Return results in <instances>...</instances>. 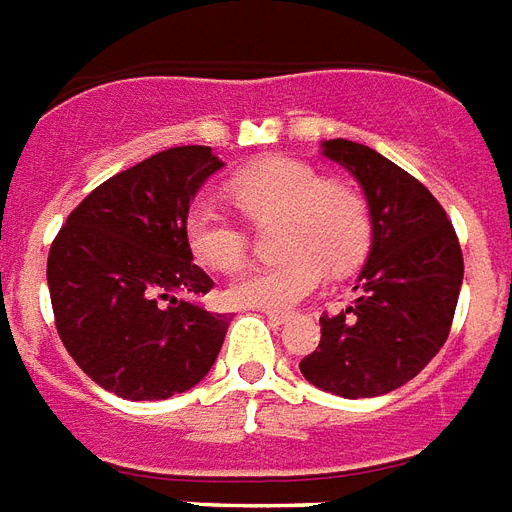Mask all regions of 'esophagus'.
<instances>
[{
	"instance_id": "1",
	"label": "esophagus",
	"mask_w": 512,
	"mask_h": 512,
	"mask_svg": "<svg viewBox=\"0 0 512 512\" xmlns=\"http://www.w3.org/2000/svg\"><path fill=\"white\" fill-rule=\"evenodd\" d=\"M263 314L271 319L273 325H284L287 322V314H282V311H263Z\"/></svg>"
}]
</instances>
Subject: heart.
Returning a JSON list of instances; mask_svg holds the SVG:
<instances>
[{
	"label": "heart",
	"instance_id": "b5f03b06",
	"mask_svg": "<svg viewBox=\"0 0 512 512\" xmlns=\"http://www.w3.org/2000/svg\"><path fill=\"white\" fill-rule=\"evenodd\" d=\"M230 193L249 220L282 214L276 247L287 252L249 265L230 282L228 298L236 306H295L327 282V265L346 271L370 244L365 195L295 158H268L239 171L230 179ZM185 239L195 260L214 271H233L247 257V230L214 195H201L187 209Z\"/></svg>",
	"mask_w": 512,
	"mask_h": 512
}]
</instances>
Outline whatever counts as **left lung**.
I'll list each match as a JSON object with an SVG mask.
<instances>
[{
    "label": "left lung",
    "instance_id": "obj_1",
    "mask_svg": "<svg viewBox=\"0 0 512 512\" xmlns=\"http://www.w3.org/2000/svg\"><path fill=\"white\" fill-rule=\"evenodd\" d=\"M357 179L370 212V252L354 292L322 341L300 360L308 384L346 400L395 392L446 343L462 290L464 260L435 195L381 152L349 139L319 144Z\"/></svg>",
    "mask_w": 512,
    "mask_h": 512
}]
</instances>
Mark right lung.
Masks as SVG:
<instances>
[{
  "label": "right lung",
  "mask_w": 512,
  "mask_h": 512,
  "mask_svg": "<svg viewBox=\"0 0 512 512\" xmlns=\"http://www.w3.org/2000/svg\"><path fill=\"white\" fill-rule=\"evenodd\" d=\"M225 163L212 147H171L83 198L48 255L56 327L72 360L123 400H166L212 370L228 314L185 295L214 282L193 263L185 217Z\"/></svg>",
  "instance_id": "right-lung-1"
}]
</instances>
